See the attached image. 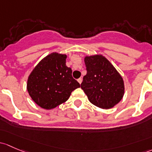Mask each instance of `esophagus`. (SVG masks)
Here are the masks:
<instances>
[{
    "mask_svg": "<svg viewBox=\"0 0 152 152\" xmlns=\"http://www.w3.org/2000/svg\"><path fill=\"white\" fill-rule=\"evenodd\" d=\"M77 81L79 84H81V82H82V79H81V78H79V79H78Z\"/></svg>",
    "mask_w": 152,
    "mask_h": 152,
    "instance_id": "esophagus-1",
    "label": "esophagus"
}]
</instances>
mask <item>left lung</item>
<instances>
[{
  "label": "left lung",
  "mask_w": 152,
  "mask_h": 152,
  "mask_svg": "<svg viewBox=\"0 0 152 152\" xmlns=\"http://www.w3.org/2000/svg\"><path fill=\"white\" fill-rule=\"evenodd\" d=\"M87 74L81 89L91 103L103 109L113 108L122 99L124 81L113 65L101 55L86 56Z\"/></svg>",
  "instance_id": "8db88e82"
}]
</instances>
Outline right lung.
<instances>
[{"label": "right lung", "instance_id": "right-lung-1", "mask_svg": "<svg viewBox=\"0 0 152 152\" xmlns=\"http://www.w3.org/2000/svg\"><path fill=\"white\" fill-rule=\"evenodd\" d=\"M66 55L53 52L38 63L28 76L27 89L38 105L52 109L68 100L71 92L80 87L66 66Z\"/></svg>", "mask_w": 152, "mask_h": 152}]
</instances>
